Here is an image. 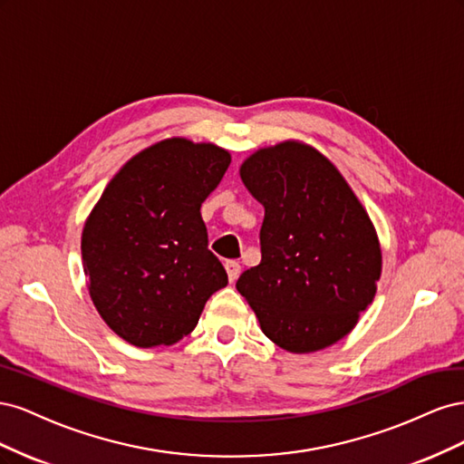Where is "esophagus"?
I'll use <instances>...</instances> for the list:
<instances>
[{
    "instance_id": "34e87169",
    "label": "esophagus",
    "mask_w": 464,
    "mask_h": 464,
    "mask_svg": "<svg viewBox=\"0 0 464 464\" xmlns=\"http://www.w3.org/2000/svg\"><path fill=\"white\" fill-rule=\"evenodd\" d=\"M224 269H227V273H228L230 283H234V280L240 276V273H242L240 263H236V261H227V263H224Z\"/></svg>"
}]
</instances>
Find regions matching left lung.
Listing matches in <instances>:
<instances>
[{"mask_svg": "<svg viewBox=\"0 0 464 464\" xmlns=\"http://www.w3.org/2000/svg\"><path fill=\"white\" fill-rule=\"evenodd\" d=\"M240 178L265 218L261 263L237 278V292L266 339L286 353L339 343L373 302L382 276L368 210L339 168L296 139L249 154Z\"/></svg>", "mask_w": 464, "mask_h": 464, "instance_id": "8db88e82", "label": "left lung"}]
</instances>
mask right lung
Returning a JSON list of instances; mask_svg holds the SVG:
<instances>
[{
	"label": "right lung",
	"mask_w": 464,
	"mask_h": 464,
	"mask_svg": "<svg viewBox=\"0 0 464 464\" xmlns=\"http://www.w3.org/2000/svg\"><path fill=\"white\" fill-rule=\"evenodd\" d=\"M230 160L215 143L164 139L125 162L92 207L81 234L82 271L96 312L130 344L184 339L228 285L207 247L201 205Z\"/></svg>",
	"instance_id": "add662e5"
}]
</instances>
